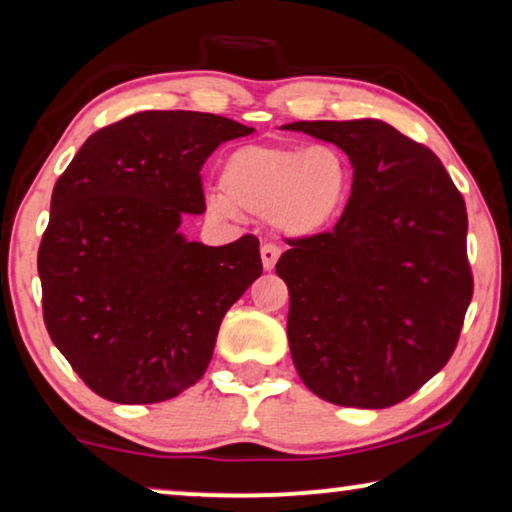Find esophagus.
I'll return each instance as SVG.
<instances>
[{
  "mask_svg": "<svg viewBox=\"0 0 512 512\" xmlns=\"http://www.w3.org/2000/svg\"><path fill=\"white\" fill-rule=\"evenodd\" d=\"M279 247H274V244H263L261 247V261H263V268L265 270H274V265L279 261Z\"/></svg>",
  "mask_w": 512,
  "mask_h": 512,
  "instance_id": "esophagus-1",
  "label": "esophagus"
}]
</instances>
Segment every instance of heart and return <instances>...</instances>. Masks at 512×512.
<instances>
[{
	"instance_id": "obj_1",
	"label": "heart",
	"mask_w": 512,
	"mask_h": 512,
	"mask_svg": "<svg viewBox=\"0 0 512 512\" xmlns=\"http://www.w3.org/2000/svg\"><path fill=\"white\" fill-rule=\"evenodd\" d=\"M221 194L205 198L207 212L272 219L281 233L307 240L330 231L353 187L344 152L332 145L288 147L251 143L228 154L219 173Z\"/></svg>"
}]
</instances>
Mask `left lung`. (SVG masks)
<instances>
[{"label": "left lung", "mask_w": 512, "mask_h": 512, "mask_svg": "<svg viewBox=\"0 0 512 512\" xmlns=\"http://www.w3.org/2000/svg\"><path fill=\"white\" fill-rule=\"evenodd\" d=\"M346 152L353 187L335 231L288 240V346L325 402L385 409L453 355L473 295L466 205L429 147L381 120L293 122Z\"/></svg>", "instance_id": "left-lung-1"}]
</instances>
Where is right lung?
Wrapping results in <instances>:
<instances>
[{"label":"right lung","instance_id":"right-lung-1","mask_svg":"<svg viewBox=\"0 0 512 512\" xmlns=\"http://www.w3.org/2000/svg\"><path fill=\"white\" fill-rule=\"evenodd\" d=\"M254 131L191 110H147L103 127L59 175L39 247L43 321L80 379L117 404L177 397L205 374L219 325L261 277L258 240L189 242L201 168Z\"/></svg>","mask_w":512,"mask_h":512}]
</instances>
